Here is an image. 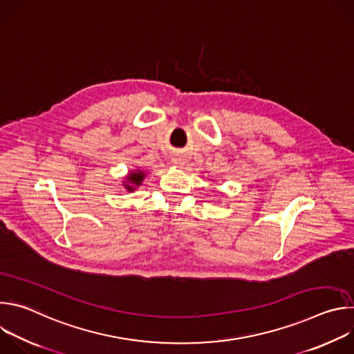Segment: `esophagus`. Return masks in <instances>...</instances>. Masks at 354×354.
<instances>
[{"label": "esophagus", "instance_id": "obj_1", "mask_svg": "<svg viewBox=\"0 0 354 354\" xmlns=\"http://www.w3.org/2000/svg\"><path fill=\"white\" fill-rule=\"evenodd\" d=\"M174 164H176V165H182V164H183V161H182V158H175V160H174Z\"/></svg>", "mask_w": 354, "mask_h": 354}]
</instances>
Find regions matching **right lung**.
<instances>
[{"instance_id":"right-lung-1","label":"right lung","mask_w":354,"mask_h":354,"mask_svg":"<svg viewBox=\"0 0 354 354\" xmlns=\"http://www.w3.org/2000/svg\"><path fill=\"white\" fill-rule=\"evenodd\" d=\"M145 174L140 169H136V171H131L127 176H126V180H124V187L129 190V192H133L136 190L137 186H140L142 183V179H144Z\"/></svg>"}]
</instances>
